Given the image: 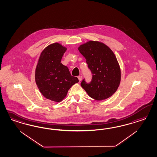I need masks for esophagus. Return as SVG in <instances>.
Returning a JSON list of instances; mask_svg holds the SVG:
<instances>
[{
  "label": "esophagus",
  "mask_w": 157,
  "mask_h": 157,
  "mask_svg": "<svg viewBox=\"0 0 157 157\" xmlns=\"http://www.w3.org/2000/svg\"><path fill=\"white\" fill-rule=\"evenodd\" d=\"M78 79H79V82H81V81H82V76H79L78 77Z\"/></svg>",
  "instance_id": "1"
}]
</instances>
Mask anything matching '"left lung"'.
Returning a JSON list of instances; mask_svg holds the SVG:
<instances>
[{
	"mask_svg": "<svg viewBox=\"0 0 157 157\" xmlns=\"http://www.w3.org/2000/svg\"><path fill=\"white\" fill-rule=\"evenodd\" d=\"M78 50L86 59L93 74L92 81L81 86L87 94L97 101L105 100L114 94L121 81V69L113 52L104 43L89 41L81 45Z\"/></svg>",
	"mask_w": 157,
	"mask_h": 157,
	"instance_id": "1",
	"label": "left lung"
}]
</instances>
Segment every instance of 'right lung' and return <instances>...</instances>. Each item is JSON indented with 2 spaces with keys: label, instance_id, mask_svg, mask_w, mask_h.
<instances>
[{
  "label": "right lung",
  "instance_id": "add662e5",
  "mask_svg": "<svg viewBox=\"0 0 157 157\" xmlns=\"http://www.w3.org/2000/svg\"><path fill=\"white\" fill-rule=\"evenodd\" d=\"M66 50L60 43L48 45L41 53L35 70V81L39 90L45 98L56 102L64 100L72 86L79 82L61 63Z\"/></svg>",
  "mask_w": 157,
  "mask_h": 157
}]
</instances>
